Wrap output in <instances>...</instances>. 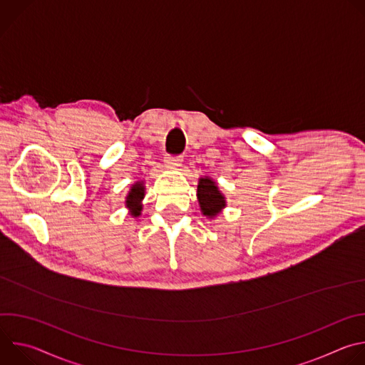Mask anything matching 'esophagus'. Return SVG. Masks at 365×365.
Returning a JSON list of instances; mask_svg holds the SVG:
<instances>
[{
    "label": "esophagus",
    "mask_w": 365,
    "mask_h": 365,
    "mask_svg": "<svg viewBox=\"0 0 365 365\" xmlns=\"http://www.w3.org/2000/svg\"><path fill=\"white\" fill-rule=\"evenodd\" d=\"M182 155H169V158H166V163H168V166H170V168H178V166H180V163H182Z\"/></svg>",
    "instance_id": "1"
}]
</instances>
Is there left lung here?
Returning <instances> with one entry per match:
<instances>
[{"mask_svg":"<svg viewBox=\"0 0 365 365\" xmlns=\"http://www.w3.org/2000/svg\"><path fill=\"white\" fill-rule=\"evenodd\" d=\"M197 200L200 211L205 217L214 218L227 206L225 196L217 186V182L211 178H200L197 183Z\"/></svg>","mask_w":365,"mask_h":365,"instance_id":"8db88e82","label":"left lung"}]
</instances>
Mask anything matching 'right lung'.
Instances as JSON below:
<instances>
[{"mask_svg": "<svg viewBox=\"0 0 365 365\" xmlns=\"http://www.w3.org/2000/svg\"><path fill=\"white\" fill-rule=\"evenodd\" d=\"M144 189L145 187H144L143 182H135L131 186V189H130V192H128V195L125 197V206L128 207L131 217H134V218L141 215V210H143L141 200L144 199V195H145Z\"/></svg>", "mask_w": 365, "mask_h": 365, "instance_id": "right-lung-1", "label": "right lung"}]
</instances>
